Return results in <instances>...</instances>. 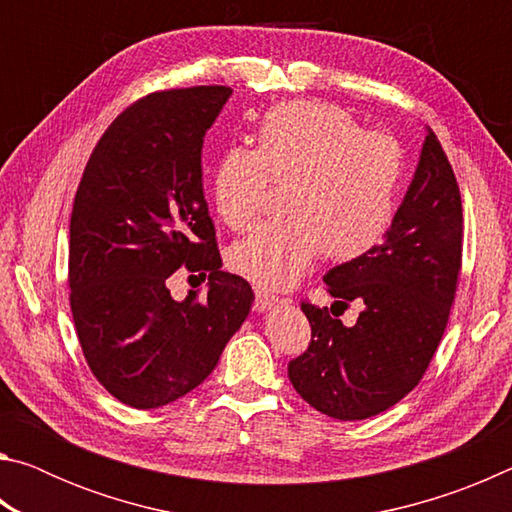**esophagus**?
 Segmentation results:
<instances>
[{
  "instance_id": "obj_1",
  "label": "esophagus",
  "mask_w": 512,
  "mask_h": 512,
  "mask_svg": "<svg viewBox=\"0 0 512 512\" xmlns=\"http://www.w3.org/2000/svg\"><path fill=\"white\" fill-rule=\"evenodd\" d=\"M277 302V296L271 291H266L264 287H255V309L257 311H266L271 309Z\"/></svg>"
}]
</instances>
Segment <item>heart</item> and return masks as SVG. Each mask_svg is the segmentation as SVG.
Wrapping results in <instances>:
<instances>
[{
	"label": "heart",
	"instance_id": "obj_1",
	"mask_svg": "<svg viewBox=\"0 0 512 512\" xmlns=\"http://www.w3.org/2000/svg\"><path fill=\"white\" fill-rule=\"evenodd\" d=\"M406 160L395 137L366 131L323 101H289L257 119L253 149H228L212 169V203L230 230L253 228L271 185L282 212L230 248L228 264L257 287L298 282L323 253L352 262L381 244L395 221Z\"/></svg>",
	"mask_w": 512,
	"mask_h": 512
}]
</instances>
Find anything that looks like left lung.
I'll return each instance as SVG.
<instances>
[{"instance_id": "left-lung-1", "label": "left lung", "mask_w": 512, "mask_h": 512, "mask_svg": "<svg viewBox=\"0 0 512 512\" xmlns=\"http://www.w3.org/2000/svg\"><path fill=\"white\" fill-rule=\"evenodd\" d=\"M463 257V207L452 164L433 131L422 144L395 221L368 255L327 271L332 311L302 302L307 352L289 363L302 400L336 420H366L411 393L443 339ZM359 301L345 328L336 304Z\"/></svg>"}]
</instances>
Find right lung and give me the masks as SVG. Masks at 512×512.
Returning a JSON list of instances; mask_svg holds the SVG:
<instances>
[{"instance_id": "right-lung-1", "label": "right lung", "mask_w": 512, "mask_h": 512, "mask_svg": "<svg viewBox=\"0 0 512 512\" xmlns=\"http://www.w3.org/2000/svg\"><path fill=\"white\" fill-rule=\"evenodd\" d=\"M232 90L153 92L112 121L85 164L69 221V305L85 361L133 409H158L216 368L253 307L244 277L221 271L203 196L207 128ZM208 280L178 303L168 277Z\"/></svg>"}]
</instances>
